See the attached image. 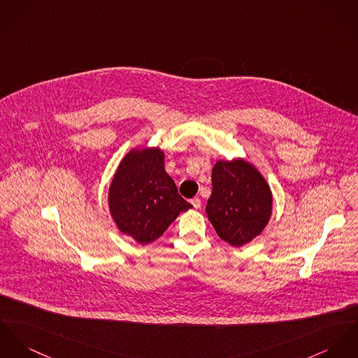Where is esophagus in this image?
<instances>
[{
    "label": "esophagus",
    "instance_id": "obj_1",
    "mask_svg": "<svg viewBox=\"0 0 358 358\" xmlns=\"http://www.w3.org/2000/svg\"><path fill=\"white\" fill-rule=\"evenodd\" d=\"M191 203H192V206L194 208H200V206H201V200H200L199 197H193L192 200H191Z\"/></svg>",
    "mask_w": 358,
    "mask_h": 358
}]
</instances>
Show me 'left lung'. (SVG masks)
<instances>
[{
  "label": "left lung",
  "instance_id": "left-lung-1",
  "mask_svg": "<svg viewBox=\"0 0 358 358\" xmlns=\"http://www.w3.org/2000/svg\"><path fill=\"white\" fill-rule=\"evenodd\" d=\"M273 196L262 174L243 159L213 169V193L206 213L217 234L241 247L262 233L271 217Z\"/></svg>",
  "mask_w": 358,
  "mask_h": 358
}]
</instances>
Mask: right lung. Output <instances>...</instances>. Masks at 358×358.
Listing matches in <instances>:
<instances>
[{
  "mask_svg": "<svg viewBox=\"0 0 358 358\" xmlns=\"http://www.w3.org/2000/svg\"><path fill=\"white\" fill-rule=\"evenodd\" d=\"M159 148L131 151L111 181L109 207L118 229L140 244L159 238L180 213L192 208L165 171Z\"/></svg>",
  "mask_w": 358,
  "mask_h": 358,
  "instance_id": "right-lung-1",
  "label": "right lung"
}]
</instances>
